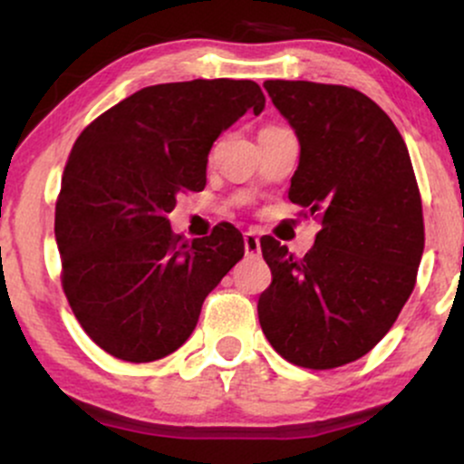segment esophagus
<instances>
[{"instance_id":"1","label":"esophagus","mask_w":464,"mask_h":464,"mask_svg":"<svg viewBox=\"0 0 464 464\" xmlns=\"http://www.w3.org/2000/svg\"><path fill=\"white\" fill-rule=\"evenodd\" d=\"M244 250H246L248 257H257V255H259V237H257V233H253V231L244 233Z\"/></svg>"}]
</instances>
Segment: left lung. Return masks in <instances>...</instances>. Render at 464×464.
<instances>
[{
    "mask_svg": "<svg viewBox=\"0 0 464 464\" xmlns=\"http://www.w3.org/2000/svg\"><path fill=\"white\" fill-rule=\"evenodd\" d=\"M264 87L301 143L287 198L323 228L303 259L262 237L273 284L259 296V324L281 358L335 369L369 353L412 295L425 246L419 185L397 126L358 89Z\"/></svg>",
    "mask_w": 464,
    "mask_h": 464,
    "instance_id": "1",
    "label": "left lung"
}]
</instances>
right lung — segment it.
Segmentation results:
<instances>
[{"mask_svg": "<svg viewBox=\"0 0 464 464\" xmlns=\"http://www.w3.org/2000/svg\"><path fill=\"white\" fill-rule=\"evenodd\" d=\"M266 98L253 80L146 87L95 117L73 143L54 233L61 284L89 338L126 362H152L194 332L205 296L244 257L228 222L188 242L168 214L207 183L211 146Z\"/></svg>", "mask_w": 464, "mask_h": 464, "instance_id": "right-lung-1", "label": "right lung"}]
</instances>
